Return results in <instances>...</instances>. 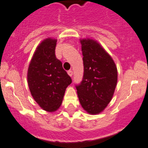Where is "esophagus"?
Segmentation results:
<instances>
[{
    "instance_id": "1",
    "label": "esophagus",
    "mask_w": 148,
    "mask_h": 148,
    "mask_svg": "<svg viewBox=\"0 0 148 148\" xmlns=\"http://www.w3.org/2000/svg\"><path fill=\"white\" fill-rule=\"evenodd\" d=\"M67 73H68V74L70 76V77H72V75H73V71H71V70H69V71H67Z\"/></svg>"
}]
</instances>
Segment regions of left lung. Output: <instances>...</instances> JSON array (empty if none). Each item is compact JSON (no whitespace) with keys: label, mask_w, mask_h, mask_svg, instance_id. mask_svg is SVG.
<instances>
[{"label":"left lung","mask_w":148,"mask_h":148,"mask_svg":"<svg viewBox=\"0 0 148 148\" xmlns=\"http://www.w3.org/2000/svg\"><path fill=\"white\" fill-rule=\"evenodd\" d=\"M84 64L82 82L76 86L82 107L95 115L107 107L114 95L118 71L114 60L98 42L80 40Z\"/></svg>","instance_id":"8db88e82"}]
</instances>
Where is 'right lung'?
Instances as JSON below:
<instances>
[{
    "label": "right lung",
    "instance_id": "right-lung-1",
    "mask_svg": "<svg viewBox=\"0 0 148 148\" xmlns=\"http://www.w3.org/2000/svg\"><path fill=\"white\" fill-rule=\"evenodd\" d=\"M57 40L48 38L36 48L27 71V82L32 96L43 110L54 112L62 103L71 79L57 59Z\"/></svg>",
    "mask_w": 148,
    "mask_h": 148
}]
</instances>
